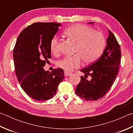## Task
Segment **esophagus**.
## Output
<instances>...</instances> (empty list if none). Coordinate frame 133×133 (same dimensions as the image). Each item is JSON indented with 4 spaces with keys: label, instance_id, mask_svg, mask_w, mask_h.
Here are the masks:
<instances>
[{
    "label": "esophagus",
    "instance_id": "34e87169",
    "mask_svg": "<svg viewBox=\"0 0 133 133\" xmlns=\"http://www.w3.org/2000/svg\"><path fill=\"white\" fill-rule=\"evenodd\" d=\"M71 75V73L68 71H64V75L66 76V77H68V76H70Z\"/></svg>",
    "mask_w": 133,
    "mask_h": 133
}]
</instances>
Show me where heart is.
I'll list each match as a JSON object with an SVG mask.
<instances>
[{
    "label": "heart",
    "mask_w": 133,
    "mask_h": 133,
    "mask_svg": "<svg viewBox=\"0 0 133 133\" xmlns=\"http://www.w3.org/2000/svg\"><path fill=\"white\" fill-rule=\"evenodd\" d=\"M64 34L76 43L75 55L66 56L57 62V66L66 71H70L80 66L81 59L85 63H92L100 57L104 50L105 40L100 32L82 24H75L64 31ZM59 40L56 36L51 39L50 49L51 53L58 52Z\"/></svg>",
    "instance_id": "b5f03b06"
}]
</instances>
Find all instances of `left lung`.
Returning <instances> with one entry per match:
<instances>
[{
  "label": "left lung",
  "instance_id": "8db88e82",
  "mask_svg": "<svg viewBox=\"0 0 133 133\" xmlns=\"http://www.w3.org/2000/svg\"><path fill=\"white\" fill-rule=\"evenodd\" d=\"M93 24L94 22H89ZM109 30L107 44L97 61L81 71L84 76L76 89V93L85 101H94L102 98L111 88L117 75L121 62V49L115 36ZM88 75L90 80L87 79Z\"/></svg>",
  "mask_w": 133,
  "mask_h": 133
}]
</instances>
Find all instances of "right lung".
I'll use <instances>...</instances> for the list:
<instances>
[{"label": "right lung", "mask_w": 133, "mask_h": 133, "mask_svg": "<svg viewBox=\"0 0 133 133\" xmlns=\"http://www.w3.org/2000/svg\"><path fill=\"white\" fill-rule=\"evenodd\" d=\"M60 23H35L22 30L13 49L17 80L24 91L31 98L45 101L53 98L64 77V70L51 72L43 67L51 58L50 43Z\"/></svg>", "instance_id": "right-lung-1"}]
</instances>
